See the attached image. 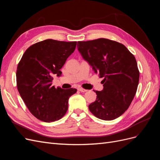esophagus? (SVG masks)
I'll use <instances>...</instances> for the list:
<instances>
[{"label": "esophagus", "mask_w": 160, "mask_h": 160, "mask_svg": "<svg viewBox=\"0 0 160 160\" xmlns=\"http://www.w3.org/2000/svg\"><path fill=\"white\" fill-rule=\"evenodd\" d=\"M78 90H79V91H81V92H86V91H88V90H87V89H83V88H78Z\"/></svg>", "instance_id": "esophagus-1"}]
</instances>
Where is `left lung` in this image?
Listing matches in <instances>:
<instances>
[{"instance_id": "1", "label": "left lung", "mask_w": 160, "mask_h": 160, "mask_svg": "<svg viewBox=\"0 0 160 160\" xmlns=\"http://www.w3.org/2000/svg\"><path fill=\"white\" fill-rule=\"evenodd\" d=\"M77 49L95 73L103 78V89L94 91L97 98L89 109L100 119L119 118L129 107L138 89L139 72L135 57L123 45L103 38L79 41Z\"/></svg>"}]
</instances>
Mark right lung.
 I'll return each mask as SVG.
<instances>
[{
  "label": "right lung",
  "mask_w": 160,
  "mask_h": 160,
  "mask_svg": "<svg viewBox=\"0 0 160 160\" xmlns=\"http://www.w3.org/2000/svg\"><path fill=\"white\" fill-rule=\"evenodd\" d=\"M77 42L47 39L28 47L17 70V89L30 112L45 122L62 118L76 89L52 86L53 76L59 77L65 61L74 52Z\"/></svg>",
  "instance_id": "add662e5"
}]
</instances>
